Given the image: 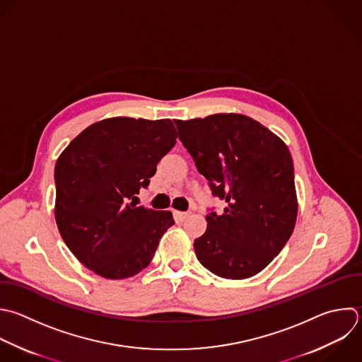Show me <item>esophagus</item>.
Instances as JSON below:
<instances>
[{
	"mask_svg": "<svg viewBox=\"0 0 362 362\" xmlns=\"http://www.w3.org/2000/svg\"><path fill=\"white\" fill-rule=\"evenodd\" d=\"M188 216V212H181V211H174V218L177 222H182Z\"/></svg>",
	"mask_w": 362,
	"mask_h": 362,
	"instance_id": "34e87169",
	"label": "esophagus"
}]
</instances>
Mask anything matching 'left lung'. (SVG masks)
Here are the masks:
<instances>
[{"mask_svg": "<svg viewBox=\"0 0 362 362\" xmlns=\"http://www.w3.org/2000/svg\"><path fill=\"white\" fill-rule=\"evenodd\" d=\"M180 140L215 197L221 215L195 239L199 263L240 280L262 272L283 249L297 218L293 160L287 146L259 122L236 113L175 120Z\"/></svg>", "mask_w": 362, "mask_h": 362, "instance_id": "8db88e82", "label": "left lung"}]
</instances>
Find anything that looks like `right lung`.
<instances>
[{"label":"right lung","mask_w":362,"mask_h":362,"mask_svg":"<svg viewBox=\"0 0 362 362\" xmlns=\"http://www.w3.org/2000/svg\"><path fill=\"white\" fill-rule=\"evenodd\" d=\"M175 139L170 119L112 117L90 124L59 156L57 225L71 252L96 274L113 280L137 274L174 225L170 211L130 199L147 188Z\"/></svg>","instance_id":"right-lung-1"}]
</instances>
